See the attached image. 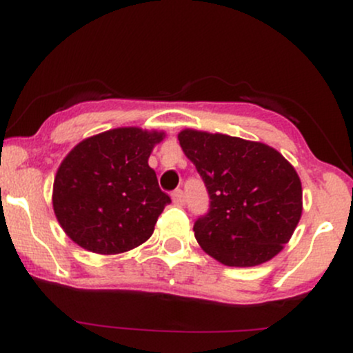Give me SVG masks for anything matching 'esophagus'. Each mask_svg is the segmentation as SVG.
Listing matches in <instances>:
<instances>
[{
    "label": "esophagus",
    "instance_id": "esophagus-1",
    "mask_svg": "<svg viewBox=\"0 0 353 353\" xmlns=\"http://www.w3.org/2000/svg\"><path fill=\"white\" fill-rule=\"evenodd\" d=\"M172 201H174V204H176V205H184V202H185L184 190H181V189L174 190V192H172Z\"/></svg>",
    "mask_w": 353,
    "mask_h": 353
}]
</instances>
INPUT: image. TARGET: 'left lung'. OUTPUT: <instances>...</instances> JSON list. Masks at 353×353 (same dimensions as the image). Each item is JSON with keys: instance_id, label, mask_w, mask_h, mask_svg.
<instances>
[{"instance_id": "obj_1", "label": "left lung", "mask_w": 353, "mask_h": 353, "mask_svg": "<svg viewBox=\"0 0 353 353\" xmlns=\"http://www.w3.org/2000/svg\"><path fill=\"white\" fill-rule=\"evenodd\" d=\"M179 143L209 194L194 222L202 249L222 264L252 267L283 249L302 216L295 169L270 145L185 129Z\"/></svg>"}]
</instances>
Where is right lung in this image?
Wrapping results in <instances>:
<instances>
[{
  "label": "right lung",
  "instance_id": "add662e5",
  "mask_svg": "<svg viewBox=\"0 0 353 353\" xmlns=\"http://www.w3.org/2000/svg\"><path fill=\"white\" fill-rule=\"evenodd\" d=\"M163 132L119 128L76 145L58 169L52 208L64 232L83 249L119 254L141 245L171 197L148 159Z\"/></svg>",
  "mask_w": 353,
  "mask_h": 353
}]
</instances>
